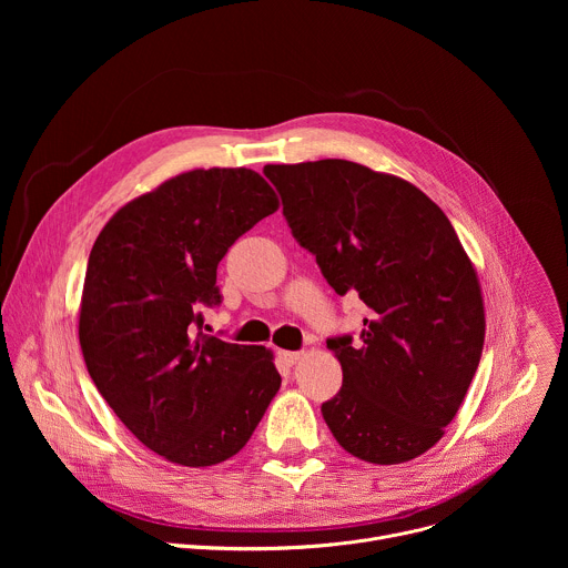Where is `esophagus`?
<instances>
[{"label": "esophagus", "mask_w": 568, "mask_h": 568, "mask_svg": "<svg viewBox=\"0 0 568 568\" xmlns=\"http://www.w3.org/2000/svg\"><path fill=\"white\" fill-rule=\"evenodd\" d=\"M278 359H281L285 366H294V364L301 359V353H298V351H278Z\"/></svg>", "instance_id": "34e87169"}]
</instances>
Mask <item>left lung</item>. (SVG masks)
I'll list each match as a JSON object with an SVG mask.
<instances>
[{"instance_id": "left-lung-1", "label": "left lung", "mask_w": 568, "mask_h": 568, "mask_svg": "<svg viewBox=\"0 0 568 568\" xmlns=\"http://www.w3.org/2000/svg\"><path fill=\"white\" fill-rule=\"evenodd\" d=\"M265 175L323 278L371 310L359 339L326 342L344 384L321 404L323 420L366 463L425 454L454 420L485 339L478 278L452 222L414 184L346 159Z\"/></svg>"}]
</instances>
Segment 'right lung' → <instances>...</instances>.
<instances>
[{
	"label": "right lung",
	"instance_id": "add662e5",
	"mask_svg": "<svg viewBox=\"0 0 568 568\" xmlns=\"http://www.w3.org/2000/svg\"><path fill=\"white\" fill-rule=\"evenodd\" d=\"M276 209L250 169L191 171L125 204L94 242L80 348L119 420L171 463L237 454L281 386L270 351L202 333V310L222 303L217 263Z\"/></svg>",
	"mask_w": 568,
	"mask_h": 568
}]
</instances>
